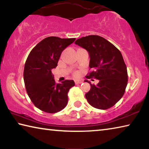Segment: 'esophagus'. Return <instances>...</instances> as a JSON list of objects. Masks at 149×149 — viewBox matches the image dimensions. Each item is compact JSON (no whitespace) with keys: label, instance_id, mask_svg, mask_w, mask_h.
Here are the masks:
<instances>
[{"label":"esophagus","instance_id":"34e87169","mask_svg":"<svg viewBox=\"0 0 149 149\" xmlns=\"http://www.w3.org/2000/svg\"><path fill=\"white\" fill-rule=\"evenodd\" d=\"M82 83H83L82 81H80V80H75V85H79V84H82Z\"/></svg>","mask_w":149,"mask_h":149}]
</instances>
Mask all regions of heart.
<instances>
[{
	"label": "heart",
	"instance_id": "1",
	"mask_svg": "<svg viewBox=\"0 0 149 149\" xmlns=\"http://www.w3.org/2000/svg\"><path fill=\"white\" fill-rule=\"evenodd\" d=\"M73 74H74L75 77H78V76H79L80 72L79 71H75L74 73H73Z\"/></svg>",
	"mask_w": 149,
	"mask_h": 149
}]
</instances>
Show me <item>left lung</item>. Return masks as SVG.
I'll return each instance as SVG.
<instances>
[{
	"instance_id": "left-lung-1",
	"label": "left lung",
	"mask_w": 149,
	"mask_h": 149,
	"mask_svg": "<svg viewBox=\"0 0 149 149\" xmlns=\"http://www.w3.org/2000/svg\"><path fill=\"white\" fill-rule=\"evenodd\" d=\"M75 43L86 49L90 56L92 72L88 79H99L97 85H91L85 94L88 102L95 108L106 110L115 105L124 94L127 84V67L120 51L107 39L99 35L78 39Z\"/></svg>"
}]
</instances>
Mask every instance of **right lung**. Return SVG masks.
<instances>
[{"label":"right lung","instance_id":"obj_1","mask_svg":"<svg viewBox=\"0 0 149 149\" xmlns=\"http://www.w3.org/2000/svg\"><path fill=\"white\" fill-rule=\"evenodd\" d=\"M75 40L47 37L31 50L25 63L24 80L27 95L35 107L43 112L56 113L67 105L68 93L75 83L65 80L56 84L51 70L57 66L62 52Z\"/></svg>","mask_w":149,"mask_h":149}]
</instances>
